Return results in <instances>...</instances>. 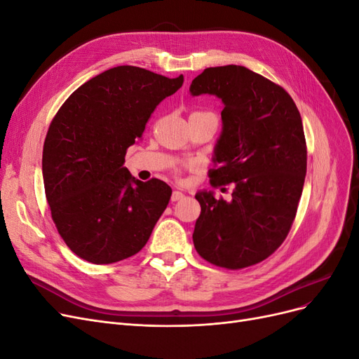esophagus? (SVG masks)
Segmentation results:
<instances>
[{"label":"esophagus","mask_w":359,"mask_h":359,"mask_svg":"<svg viewBox=\"0 0 359 359\" xmlns=\"http://www.w3.org/2000/svg\"><path fill=\"white\" fill-rule=\"evenodd\" d=\"M182 196H184V193H182V191H180V190H173L172 196H170V201H172V202H177V201L182 199Z\"/></svg>","instance_id":"obj_1"}]
</instances>
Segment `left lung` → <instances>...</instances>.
Segmentation results:
<instances>
[{"label": "left lung", "instance_id": "8db88e82", "mask_svg": "<svg viewBox=\"0 0 359 359\" xmlns=\"http://www.w3.org/2000/svg\"><path fill=\"white\" fill-rule=\"evenodd\" d=\"M190 93L217 95L224 104L210 182L232 186L229 201L196 193L194 248L215 266L256 265L286 240L297 215L307 172L299 111L280 85L233 64L205 69Z\"/></svg>", "mask_w": 359, "mask_h": 359}]
</instances>
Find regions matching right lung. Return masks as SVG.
<instances>
[{
    "mask_svg": "<svg viewBox=\"0 0 359 359\" xmlns=\"http://www.w3.org/2000/svg\"><path fill=\"white\" fill-rule=\"evenodd\" d=\"M184 82L118 66L81 85L60 107L43 145V182L52 220L74 255L114 264L144 248L172 189L124 168L157 104Z\"/></svg>",
    "mask_w": 359,
    "mask_h": 359,
    "instance_id": "1",
    "label": "right lung"
}]
</instances>
